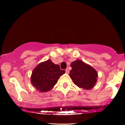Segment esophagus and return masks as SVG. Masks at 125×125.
<instances>
[{
  "label": "esophagus",
  "instance_id": "1",
  "mask_svg": "<svg viewBox=\"0 0 125 125\" xmlns=\"http://www.w3.org/2000/svg\"><path fill=\"white\" fill-rule=\"evenodd\" d=\"M65 73H69V71L68 69H67L65 70Z\"/></svg>",
  "mask_w": 125,
  "mask_h": 125
}]
</instances>
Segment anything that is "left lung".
Wrapping results in <instances>:
<instances>
[{"instance_id": "8db88e82", "label": "left lung", "mask_w": 125, "mask_h": 125, "mask_svg": "<svg viewBox=\"0 0 125 125\" xmlns=\"http://www.w3.org/2000/svg\"><path fill=\"white\" fill-rule=\"evenodd\" d=\"M70 77L75 85L81 88L90 90L97 82L98 73L91 66L81 60H76L71 64Z\"/></svg>"}]
</instances>
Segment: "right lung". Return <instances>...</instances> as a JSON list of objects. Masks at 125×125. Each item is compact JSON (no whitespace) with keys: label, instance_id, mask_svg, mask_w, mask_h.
<instances>
[{"label":"right lung","instance_id":"obj_1","mask_svg":"<svg viewBox=\"0 0 125 125\" xmlns=\"http://www.w3.org/2000/svg\"><path fill=\"white\" fill-rule=\"evenodd\" d=\"M65 73L60 66L50 60L40 63L33 71L31 82L39 91L44 92L51 90L57 83L60 77Z\"/></svg>","mask_w":125,"mask_h":125}]
</instances>
